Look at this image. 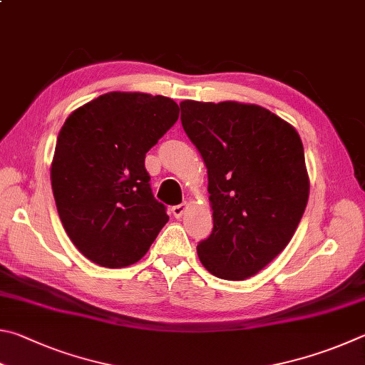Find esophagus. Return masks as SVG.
Instances as JSON below:
<instances>
[{
  "label": "esophagus",
  "instance_id": "obj_1",
  "mask_svg": "<svg viewBox=\"0 0 365 365\" xmlns=\"http://www.w3.org/2000/svg\"><path fill=\"white\" fill-rule=\"evenodd\" d=\"M187 203H181V205H176V207H173L171 208V213H173V216H175V218H182V215L187 212Z\"/></svg>",
  "mask_w": 365,
  "mask_h": 365
}]
</instances>
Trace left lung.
<instances>
[{
	"label": "left lung",
	"mask_w": 365,
	"mask_h": 365,
	"mask_svg": "<svg viewBox=\"0 0 365 365\" xmlns=\"http://www.w3.org/2000/svg\"><path fill=\"white\" fill-rule=\"evenodd\" d=\"M181 121L208 175L213 231L197 245L225 280L258 274L289 245L309 199L303 143L289 121L237 101H182Z\"/></svg>",
	"instance_id": "obj_1"
}]
</instances>
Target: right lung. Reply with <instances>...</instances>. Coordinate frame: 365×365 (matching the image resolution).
<instances>
[{"mask_svg":"<svg viewBox=\"0 0 365 365\" xmlns=\"http://www.w3.org/2000/svg\"><path fill=\"white\" fill-rule=\"evenodd\" d=\"M165 96L106 93L68 115L51 163V186L70 240L93 263H138L168 222L144 158L176 123Z\"/></svg>","mask_w":365,"mask_h":365,"instance_id":"add662e5","label":"right lung"}]
</instances>
